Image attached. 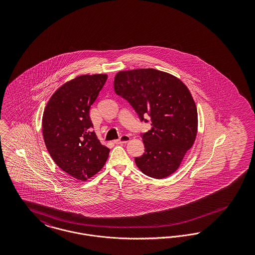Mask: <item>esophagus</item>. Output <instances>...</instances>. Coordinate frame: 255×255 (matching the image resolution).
Segmentation results:
<instances>
[{"label":"esophagus","instance_id":"1","mask_svg":"<svg viewBox=\"0 0 255 255\" xmlns=\"http://www.w3.org/2000/svg\"><path fill=\"white\" fill-rule=\"evenodd\" d=\"M130 139H131V137H130L128 134H123V135L121 136V138H120V139H117V140H115V143H116V144H122V143H126V142L130 141Z\"/></svg>","mask_w":255,"mask_h":255}]
</instances>
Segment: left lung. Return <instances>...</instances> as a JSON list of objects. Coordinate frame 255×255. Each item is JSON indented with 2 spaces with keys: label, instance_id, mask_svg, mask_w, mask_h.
<instances>
[{
  "label": "left lung",
  "instance_id": "obj_1",
  "mask_svg": "<svg viewBox=\"0 0 255 255\" xmlns=\"http://www.w3.org/2000/svg\"><path fill=\"white\" fill-rule=\"evenodd\" d=\"M114 87L141 121L151 117L152 129L142 135L145 152L134 158L138 169L155 179L176 172L198 132L197 107L188 88L178 77L155 69L119 72Z\"/></svg>",
  "mask_w": 255,
  "mask_h": 255
}]
</instances>
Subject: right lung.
I'll list each match as a JSON object with an SVG mask.
<instances>
[{
    "label": "right lung",
    "instance_id": "obj_1",
    "mask_svg": "<svg viewBox=\"0 0 255 255\" xmlns=\"http://www.w3.org/2000/svg\"><path fill=\"white\" fill-rule=\"evenodd\" d=\"M107 77L84 74L66 82L50 97L43 114L42 131L50 157L79 181L95 176L109 157V148L92 132L89 115Z\"/></svg>",
    "mask_w": 255,
    "mask_h": 255
}]
</instances>
